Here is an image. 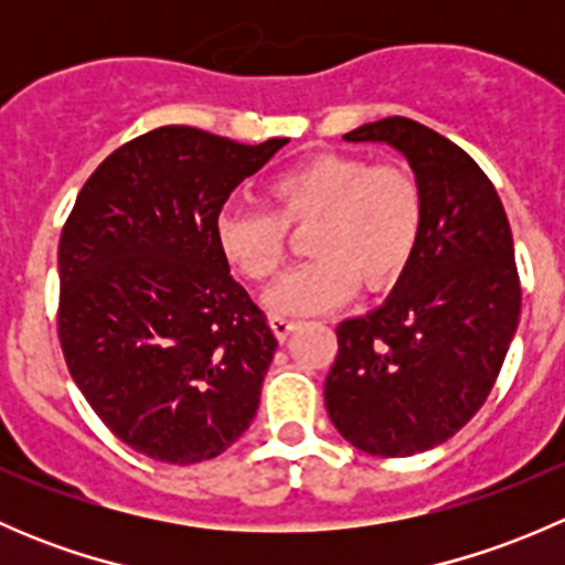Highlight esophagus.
<instances>
[{
	"label": "esophagus",
	"instance_id": "esophagus-1",
	"mask_svg": "<svg viewBox=\"0 0 565 565\" xmlns=\"http://www.w3.org/2000/svg\"><path fill=\"white\" fill-rule=\"evenodd\" d=\"M267 322H270V330H273V335H276L278 341H284V339H287V335L292 333V330H295V324H298V322H292V319H287V317H278V315H270V319H267Z\"/></svg>",
	"mask_w": 565,
	"mask_h": 565
}]
</instances>
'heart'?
I'll return each instance as SVG.
<instances>
[{
	"mask_svg": "<svg viewBox=\"0 0 565 565\" xmlns=\"http://www.w3.org/2000/svg\"><path fill=\"white\" fill-rule=\"evenodd\" d=\"M267 210H224L215 237L224 259L254 284L281 273L289 232H306L315 256L267 292L281 315H319L358 289L391 287L413 259L426 218L418 177L404 163L350 152H317L265 185Z\"/></svg>",
	"mask_w": 565,
	"mask_h": 565,
	"instance_id": "heart-1",
	"label": "heart"
}]
</instances>
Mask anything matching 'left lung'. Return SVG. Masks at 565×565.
I'll list each match as a JSON object with an SVG mask.
<instances>
[{
  "label": "left lung",
  "instance_id": "obj_1",
  "mask_svg": "<svg viewBox=\"0 0 565 565\" xmlns=\"http://www.w3.org/2000/svg\"><path fill=\"white\" fill-rule=\"evenodd\" d=\"M344 139L402 150L426 218L396 292L335 328L324 407L361 451L413 457L457 435L494 388L522 306L514 237L492 180L437 130L385 117Z\"/></svg>",
  "mask_w": 565,
  "mask_h": 565
}]
</instances>
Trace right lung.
<instances>
[{
    "mask_svg": "<svg viewBox=\"0 0 565 565\" xmlns=\"http://www.w3.org/2000/svg\"><path fill=\"white\" fill-rule=\"evenodd\" d=\"M287 141L163 125L117 147L62 226V355L108 431L145 457L215 459L254 420L278 341L215 224Z\"/></svg>",
    "mask_w": 565,
    "mask_h": 565,
    "instance_id": "add662e5",
    "label": "right lung"
}]
</instances>
